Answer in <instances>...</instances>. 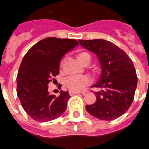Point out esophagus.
Segmentation results:
<instances>
[{
    "label": "esophagus",
    "mask_w": 149,
    "mask_h": 149,
    "mask_svg": "<svg viewBox=\"0 0 149 149\" xmlns=\"http://www.w3.org/2000/svg\"><path fill=\"white\" fill-rule=\"evenodd\" d=\"M79 92H74V91H69V94L70 96H73V95H75V94H79Z\"/></svg>",
    "instance_id": "1"
}]
</instances>
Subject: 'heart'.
<instances>
[{
    "label": "heart",
    "mask_w": 149,
    "mask_h": 149,
    "mask_svg": "<svg viewBox=\"0 0 149 149\" xmlns=\"http://www.w3.org/2000/svg\"><path fill=\"white\" fill-rule=\"evenodd\" d=\"M77 59L82 64L89 63L90 56L86 52H79L76 54ZM90 79L86 75H71L68 77L64 81V85L68 89L74 92H80L90 83Z\"/></svg>",
    "instance_id": "obj_1"
}]
</instances>
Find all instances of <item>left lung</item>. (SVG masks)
Here are the masks:
<instances>
[{"label": "left lung", "instance_id": "left-lung-1", "mask_svg": "<svg viewBox=\"0 0 149 149\" xmlns=\"http://www.w3.org/2000/svg\"><path fill=\"white\" fill-rule=\"evenodd\" d=\"M85 49L97 55L101 68L99 80L92 87L97 100L86 105L87 111L101 120H113L130 107L137 88V77L131 59L112 42L103 40H79Z\"/></svg>", "mask_w": 149, "mask_h": 149}]
</instances>
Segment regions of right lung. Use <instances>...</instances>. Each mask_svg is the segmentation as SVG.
I'll return each instance as SVG.
<instances>
[{
    "instance_id": "right-lung-1",
    "label": "right lung",
    "mask_w": 149,
    "mask_h": 149,
    "mask_svg": "<svg viewBox=\"0 0 149 149\" xmlns=\"http://www.w3.org/2000/svg\"><path fill=\"white\" fill-rule=\"evenodd\" d=\"M78 45L74 39L46 38L24 56L16 78V92L24 111L33 120L51 121L67 109L69 93L61 90L58 97L50 94L48 84L59 74L63 56Z\"/></svg>"
}]
</instances>
